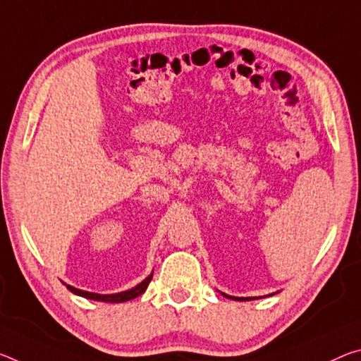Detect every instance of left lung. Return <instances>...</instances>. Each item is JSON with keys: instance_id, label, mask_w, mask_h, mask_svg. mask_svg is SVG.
<instances>
[{"instance_id": "left-lung-1", "label": "left lung", "mask_w": 361, "mask_h": 361, "mask_svg": "<svg viewBox=\"0 0 361 361\" xmlns=\"http://www.w3.org/2000/svg\"><path fill=\"white\" fill-rule=\"evenodd\" d=\"M223 295L226 297V299H233V300H254V299H259V297H234V295H228V294H225V293H221ZM271 295V294H270Z\"/></svg>"}]
</instances>
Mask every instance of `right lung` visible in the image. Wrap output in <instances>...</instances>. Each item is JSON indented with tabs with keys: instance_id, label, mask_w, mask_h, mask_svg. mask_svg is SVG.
I'll use <instances>...</instances> for the list:
<instances>
[{
	"instance_id": "add662e5",
	"label": "right lung",
	"mask_w": 361,
	"mask_h": 361,
	"mask_svg": "<svg viewBox=\"0 0 361 361\" xmlns=\"http://www.w3.org/2000/svg\"><path fill=\"white\" fill-rule=\"evenodd\" d=\"M152 279V274H149L146 279H142L140 284H136L135 288H131L128 290H122V293H117V294H96V293H88V290H82V289H77L73 288V286H67V289L71 290V293L77 294L80 297H85V299H91V300H98V302H111V304H118V302H127L131 299H136V297L141 295L145 290L147 289V286H149Z\"/></svg>"
}]
</instances>
